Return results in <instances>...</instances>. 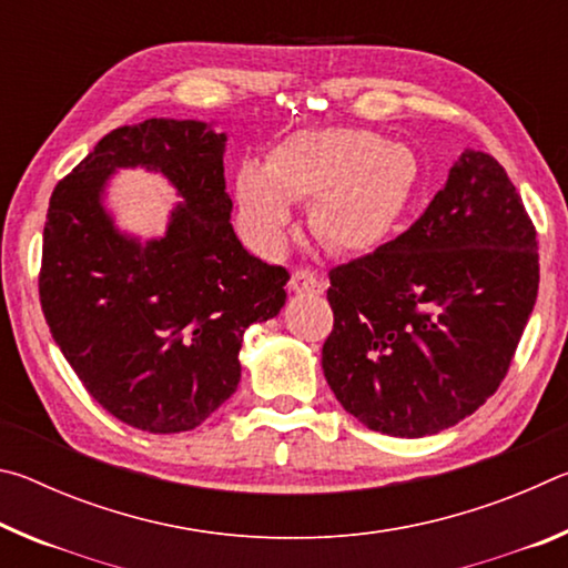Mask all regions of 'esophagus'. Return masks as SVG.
<instances>
[{"label":"esophagus","instance_id":"1","mask_svg":"<svg viewBox=\"0 0 568 568\" xmlns=\"http://www.w3.org/2000/svg\"><path fill=\"white\" fill-rule=\"evenodd\" d=\"M293 293H313V295H321L325 291V283L321 277H315L311 271H295L291 275V283H287Z\"/></svg>","mask_w":568,"mask_h":568}]
</instances>
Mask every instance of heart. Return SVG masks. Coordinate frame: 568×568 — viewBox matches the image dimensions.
I'll use <instances>...</instances> for the list:
<instances>
[{"label":"heart","mask_w":568,"mask_h":568,"mask_svg":"<svg viewBox=\"0 0 568 568\" xmlns=\"http://www.w3.org/2000/svg\"><path fill=\"white\" fill-rule=\"evenodd\" d=\"M418 182V160L400 142L355 128L293 132L265 168L243 165L235 178L240 217L263 247L283 243L291 203L313 200L315 235L338 253H371L388 240Z\"/></svg>","instance_id":"heart-1"}]
</instances>
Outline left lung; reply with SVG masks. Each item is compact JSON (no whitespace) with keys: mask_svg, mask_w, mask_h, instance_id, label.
Returning a JSON list of instances; mask_svg holds the SVG:
<instances>
[{"mask_svg":"<svg viewBox=\"0 0 568 568\" xmlns=\"http://www.w3.org/2000/svg\"><path fill=\"white\" fill-rule=\"evenodd\" d=\"M536 293L521 197L488 152L466 148L406 233L331 271L325 381L371 430L434 436L501 386Z\"/></svg>","mask_w":568,"mask_h":568,"instance_id":"obj_1","label":"left lung"}]
</instances>
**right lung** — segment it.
I'll return each mask as SVG.
<instances>
[{
    "label": "right lung",
    "instance_id": "1",
    "mask_svg": "<svg viewBox=\"0 0 568 568\" xmlns=\"http://www.w3.org/2000/svg\"><path fill=\"white\" fill-rule=\"evenodd\" d=\"M227 134L215 122L152 118L118 128L54 187L40 301L54 343L90 396L150 434L200 426L240 383V345L285 305V267L240 243L225 192ZM165 176L181 203L142 241L106 207L118 169Z\"/></svg>",
    "mask_w": 568,
    "mask_h": 568
}]
</instances>
